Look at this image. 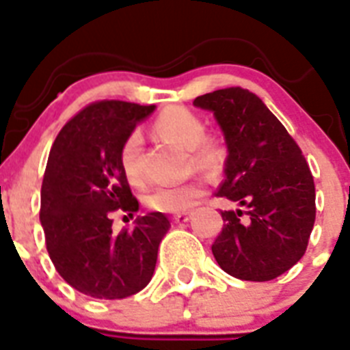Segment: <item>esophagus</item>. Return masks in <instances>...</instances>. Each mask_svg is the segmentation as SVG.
Returning a JSON list of instances; mask_svg holds the SVG:
<instances>
[{
	"mask_svg": "<svg viewBox=\"0 0 350 350\" xmlns=\"http://www.w3.org/2000/svg\"><path fill=\"white\" fill-rule=\"evenodd\" d=\"M189 219H190L189 212H183V214H176L174 217H172V221H174V223H187Z\"/></svg>",
	"mask_w": 350,
	"mask_h": 350,
	"instance_id": "34e87169",
	"label": "esophagus"
}]
</instances>
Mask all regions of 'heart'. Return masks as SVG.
<instances>
[{"mask_svg":"<svg viewBox=\"0 0 350 350\" xmlns=\"http://www.w3.org/2000/svg\"><path fill=\"white\" fill-rule=\"evenodd\" d=\"M154 131L167 140L174 142L190 152V161L198 169L217 172L224 163V147L215 138H204L206 127L200 116L187 107L170 106L156 116ZM140 146L138 131L127 135L120 147V167L129 181H140ZM206 194V181L190 180L180 185H163L150 189L146 196V204L150 210L163 214L189 212Z\"/></svg>","mask_w":350,"mask_h":350,"instance_id":"b5f03b06","label":"heart"}]
</instances>
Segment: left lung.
Segmentation results:
<instances>
[{"label": "left lung", "instance_id": "obj_1", "mask_svg": "<svg viewBox=\"0 0 350 350\" xmlns=\"http://www.w3.org/2000/svg\"><path fill=\"white\" fill-rule=\"evenodd\" d=\"M214 113L228 158L217 196L243 210H224L212 244L221 268L241 280L266 282L304 257L317 217L314 181L297 142L255 93L224 88L194 100Z\"/></svg>", "mask_w": 350, "mask_h": 350}]
</instances>
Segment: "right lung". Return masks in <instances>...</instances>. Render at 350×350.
<instances>
[{
    "mask_svg": "<svg viewBox=\"0 0 350 350\" xmlns=\"http://www.w3.org/2000/svg\"><path fill=\"white\" fill-rule=\"evenodd\" d=\"M154 106L100 100L79 111L53 142L41 189L48 255L72 288L102 300L138 293L150 282L158 246L170 228L161 212L115 234L111 215H133L136 200L120 167V147Z\"/></svg>",
    "mask_w": 350,
    "mask_h": 350,
    "instance_id": "add662e5",
    "label": "right lung"
}]
</instances>
